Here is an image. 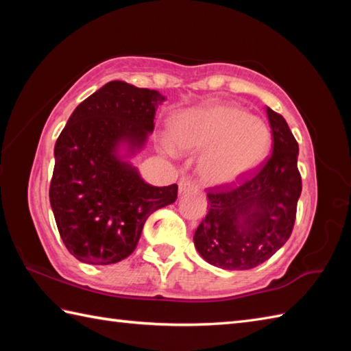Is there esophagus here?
<instances>
[{
  "label": "esophagus",
  "mask_w": 351,
  "mask_h": 351,
  "mask_svg": "<svg viewBox=\"0 0 351 351\" xmlns=\"http://www.w3.org/2000/svg\"><path fill=\"white\" fill-rule=\"evenodd\" d=\"M178 187H180V193L182 195V193H185V191H190V190H195L196 189V185H195V182L193 181H190V180H181L180 181V184H178Z\"/></svg>",
  "instance_id": "obj_1"
}]
</instances>
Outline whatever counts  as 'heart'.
Wrapping results in <instances>:
<instances>
[{"label":"heart","mask_w":351,"mask_h":351,"mask_svg":"<svg viewBox=\"0 0 351 351\" xmlns=\"http://www.w3.org/2000/svg\"><path fill=\"white\" fill-rule=\"evenodd\" d=\"M169 154L204 151L199 175L208 185H229L256 170L271 149L270 126L261 117L225 102H206L170 117Z\"/></svg>","instance_id":"1"}]
</instances>
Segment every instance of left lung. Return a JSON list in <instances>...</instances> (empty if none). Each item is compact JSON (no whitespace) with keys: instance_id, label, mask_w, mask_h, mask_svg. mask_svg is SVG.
Wrapping results in <instances>:
<instances>
[{"instance_id":"obj_1","label":"left lung","mask_w":351,"mask_h":351,"mask_svg":"<svg viewBox=\"0 0 351 351\" xmlns=\"http://www.w3.org/2000/svg\"><path fill=\"white\" fill-rule=\"evenodd\" d=\"M273 154L255 176L232 189L208 190V214L196 229L195 247L223 270H250L271 258L293 232L302 178L299 145L285 119L267 107Z\"/></svg>"}]
</instances>
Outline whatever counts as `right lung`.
<instances>
[{"instance_id": "right-lung-1", "label": "right lung", "mask_w": 351, "mask_h": 351, "mask_svg": "<svg viewBox=\"0 0 351 351\" xmlns=\"http://www.w3.org/2000/svg\"><path fill=\"white\" fill-rule=\"evenodd\" d=\"M164 101L156 90L110 81L73 110L58 136L49 202L66 249L81 263L128 258L149 215L176 200V184L154 187L131 164Z\"/></svg>"}]
</instances>
